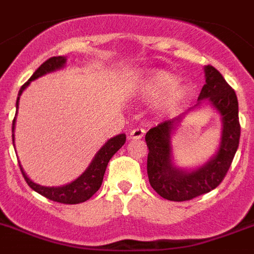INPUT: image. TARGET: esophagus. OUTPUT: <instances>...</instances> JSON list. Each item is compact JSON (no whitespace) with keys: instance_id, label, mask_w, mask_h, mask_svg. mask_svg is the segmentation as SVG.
<instances>
[{"instance_id":"obj_1","label":"esophagus","mask_w":254,"mask_h":254,"mask_svg":"<svg viewBox=\"0 0 254 254\" xmlns=\"http://www.w3.org/2000/svg\"><path fill=\"white\" fill-rule=\"evenodd\" d=\"M145 130L143 127H135L130 131V139H140L142 136H144Z\"/></svg>"}]
</instances>
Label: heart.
<instances>
[{"mask_svg":"<svg viewBox=\"0 0 254 254\" xmlns=\"http://www.w3.org/2000/svg\"><path fill=\"white\" fill-rule=\"evenodd\" d=\"M145 94L152 98H160L158 106L164 112L178 110L188 97V89L176 83L175 75L157 70L149 72L143 81Z\"/></svg>","mask_w":254,"mask_h":254,"instance_id":"obj_1","label":"heart"}]
</instances>
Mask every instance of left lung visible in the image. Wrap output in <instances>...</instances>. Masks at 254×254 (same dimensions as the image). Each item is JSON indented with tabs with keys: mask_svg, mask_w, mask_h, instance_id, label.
<instances>
[{
	"mask_svg": "<svg viewBox=\"0 0 254 254\" xmlns=\"http://www.w3.org/2000/svg\"><path fill=\"white\" fill-rule=\"evenodd\" d=\"M206 84L200 90L197 103L208 100L222 116V136L217 154L200 169L190 173L176 169L171 164L170 134L178 119L165 120L148 130L145 142L148 147L147 174L152 188L165 199L174 202L193 199L219 187L228 174L237 153L240 139L238 98L233 88L213 66L207 65Z\"/></svg>",
	"mask_w": 254,
	"mask_h": 254,
	"instance_id": "8db88e82",
	"label": "left lung"
}]
</instances>
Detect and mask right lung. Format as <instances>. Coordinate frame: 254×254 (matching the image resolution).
I'll return each mask as SVG.
<instances>
[{
  "mask_svg": "<svg viewBox=\"0 0 254 254\" xmlns=\"http://www.w3.org/2000/svg\"><path fill=\"white\" fill-rule=\"evenodd\" d=\"M66 59L63 56L59 57H51L47 61L42 64L38 69L35 70L34 74L30 76V79L26 81L25 84L20 88L19 90V96H17L16 100V109L19 107V98H20L23 90L25 89L29 83L34 79L39 78L42 75L47 74V72L54 71V70L60 69L65 65ZM14 127H15V119L12 120V133H14ZM125 140H127V136L125 134H120V135H116L114 138L109 140L103 145L102 148L98 151V153L96 154L94 160L92 161V164L89 165L87 170H85L83 175H80L76 180H74L72 183L67 185H64V187H59V188H48V187H42V185L35 184L32 180L25 175L23 167L20 165L21 174H23L24 179L28 183L30 188L33 190H35L37 193H39L43 197L48 198V199L54 200V202H59V203L64 204H76L81 203V202H85V200L89 199L94 193H96L98 189L101 188L103 180V175H105L106 167L109 165V161L111 160V157L114 156L119 149L124 145ZM12 142H14V134H12Z\"/></svg>",
  "mask_w": 254,
  "mask_h": 254,
  "instance_id": "obj_1",
  "label": "right lung"
}]
</instances>
